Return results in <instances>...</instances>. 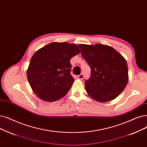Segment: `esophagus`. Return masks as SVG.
Segmentation results:
<instances>
[{"instance_id": "1", "label": "esophagus", "mask_w": 147, "mask_h": 147, "mask_svg": "<svg viewBox=\"0 0 147 147\" xmlns=\"http://www.w3.org/2000/svg\"><path fill=\"white\" fill-rule=\"evenodd\" d=\"M84 74H80V75H79L78 76V78L79 79H80V80H82L83 79H84Z\"/></svg>"}]
</instances>
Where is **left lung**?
I'll return each instance as SVG.
<instances>
[{
    "mask_svg": "<svg viewBox=\"0 0 147 147\" xmlns=\"http://www.w3.org/2000/svg\"><path fill=\"white\" fill-rule=\"evenodd\" d=\"M78 46L91 69V78L85 82L88 94L101 103L116 98L129 80L125 58L115 49L105 44H80Z\"/></svg>",
    "mask_w": 147,
    "mask_h": 147,
    "instance_id": "1",
    "label": "left lung"
}]
</instances>
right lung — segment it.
Listing matches in <instances>:
<instances>
[{
  "label": "right lung",
  "mask_w": 147,
  "mask_h": 147,
  "mask_svg": "<svg viewBox=\"0 0 147 147\" xmlns=\"http://www.w3.org/2000/svg\"><path fill=\"white\" fill-rule=\"evenodd\" d=\"M80 50L75 44L51 42L34 54L27 69L33 92L43 101L52 102L63 97L71 88L70 59Z\"/></svg>",
  "instance_id": "obj_1"
}]
</instances>
